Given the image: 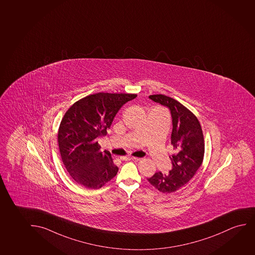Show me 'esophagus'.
Listing matches in <instances>:
<instances>
[{"instance_id": "esophagus-1", "label": "esophagus", "mask_w": 255, "mask_h": 255, "mask_svg": "<svg viewBox=\"0 0 255 255\" xmlns=\"http://www.w3.org/2000/svg\"><path fill=\"white\" fill-rule=\"evenodd\" d=\"M121 159H122V161H131V160L136 161V160H139V158L133 157V156H123Z\"/></svg>"}]
</instances>
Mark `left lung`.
<instances>
[{"label":"left lung","instance_id":"8db88e82","mask_svg":"<svg viewBox=\"0 0 255 255\" xmlns=\"http://www.w3.org/2000/svg\"><path fill=\"white\" fill-rule=\"evenodd\" d=\"M152 101L168 108L172 118L171 144L176 154L170 157L172 169L161 171L147 178L151 185L163 193H171L184 186L201 166L205 140L197 117L180 102L162 94L150 95Z\"/></svg>","mask_w":255,"mask_h":255}]
</instances>
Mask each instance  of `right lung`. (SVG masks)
<instances>
[{
    "label": "right lung",
    "instance_id": "1",
    "mask_svg": "<svg viewBox=\"0 0 255 255\" xmlns=\"http://www.w3.org/2000/svg\"><path fill=\"white\" fill-rule=\"evenodd\" d=\"M136 94L98 93L75 102L65 113L58 129L62 161L75 182L100 189L118 172L108 151L101 152L98 138L104 136L123 105Z\"/></svg>",
    "mask_w": 255,
    "mask_h": 255
}]
</instances>
